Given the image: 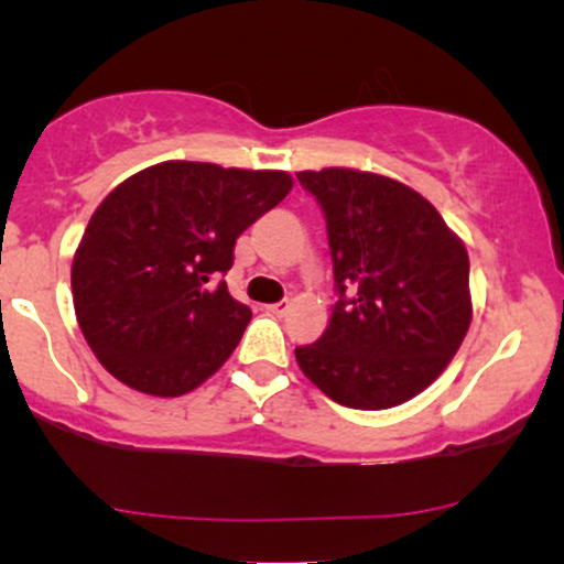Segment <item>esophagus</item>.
<instances>
[{
  "label": "esophagus",
  "mask_w": 564,
  "mask_h": 564,
  "mask_svg": "<svg viewBox=\"0 0 564 564\" xmlns=\"http://www.w3.org/2000/svg\"><path fill=\"white\" fill-rule=\"evenodd\" d=\"M267 311L269 313H274V315H288V311H290V300H280V303H274V305H267Z\"/></svg>",
  "instance_id": "1"
}]
</instances>
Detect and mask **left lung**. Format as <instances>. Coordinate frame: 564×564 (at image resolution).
Returning a JSON list of instances; mask_svg holds the SVG:
<instances>
[{"label": "left lung", "instance_id": "8db88e82", "mask_svg": "<svg viewBox=\"0 0 564 564\" xmlns=\"http://www.w3.org/2000/svg\"><path fill=\"white\" fill-rule=\"evenodd\" d=\"M326 213L336 290L328 328L297 346L303 375L357 411H384L444 372L473 321L469 257L426 197L359 169L297 172Z\"/></svg>", "mask_w": 564, "mask_h": 564}]
</instances>
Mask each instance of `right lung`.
Returning a JSON list of instances; mask_svg holds the SVG:
<instances>
[{"label": "right lung", "mask_w": 564, "mask_h": 564, "mask_svg": "<svg viewBox=\"0 0 564 564\" xmlns=\"http://www.w3.org/2000/svg\"><path fill=\"white\" fill-rule=\"evenodd\" d=\"M292 189L274 169L161 161L107 195L76 246V321L107 372L180 398L226 365L251 311L218 276L236 238Z\"/></svg>", "instance_id": "obj_1"}]
</instances>
